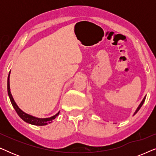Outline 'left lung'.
<instances>
[{
  "label": "left lung",
  "mask_w": 156,
  "mask_h": 156,
  "mask_svg": "<svg viewBox=\"0 0 156 156\" xmlns=\"http://www.w3.org/2000/svg\"><path fill=\"white\" fill-rule=\"evenodd\" d=\"M145 99H146V97H145L144 98V99H143V101H141V103H140V105H139V106H138V108H137V109H136V112H135V113H134V114H136V113H137V112H138V111H139V109H140V107H141V106H142V105H143V104H144V101H145Z\"/></svg>",
  "instance_id": "obj_1"
}]
</instances>
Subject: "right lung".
I'll return each instance as SVG.
<instances>
[{
  "label": "right lung",
  "mask_w": 156,
  "mask_h": 156,
  "mask_svg": "<svg viewBox=\"0 0 156 156\" xmlns=\"http://www.w3.org/2000/svg\"><path fill=\"white\" fill-rule=\"evenodd\" d=\"M9 76H10V72H9V74H8V96H9V97H10V101H11L12 105V106H13V108H15V110H16L17 114H18V116H20L23 121H25V122L30 123V124H33V125H35V126H44V125L48 124V123H52V121L54 120V119L56 118L57 116H58L59 112L57 113V114H55V116L50 117V118L38 119V118H36V117L32 116L29 114H25V112H23V111L18 107L16 102H15L13 98H12V97L11 93H10Z\"/></svg>",
  "instance_id": "add662e5"
}]
</instances>
